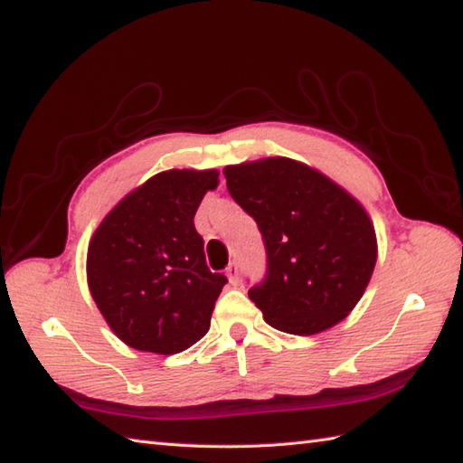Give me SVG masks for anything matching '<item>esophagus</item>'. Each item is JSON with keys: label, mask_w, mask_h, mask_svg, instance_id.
<instances>
[{"label": "esophagus", "mask_w": 463, "mask_h": 463, "mask_svg": "<svg viewBox=\"0 0 463 463\" xmlns=\"http://www.w3.org/2000/svg\"><path fill=\"white\" fill-rule=\"evenodd\" d=\"M226 277H229L231 287H239L241 279H239V267H237V262H231V264H229V269H226Z\"/></svg>", "instance_id": "esophagus-1"}]
</instances>
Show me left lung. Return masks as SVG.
Instances as JSON below:
<instances>
[{
    "label": "left lung",
    "mask_w": 463,
    "mask_h": 463,
    "mask_svg": "<svg viewBox=\"0 0 463 463\" xmlns=\"http://www.w3.org/2000/svg\"><path fill=\"white\" fill-rule=\"evenodd\" d=\"M222 173L267 249L264 280L249 290L264 320L310 336L346 318L378 259L364 206L328 176L287 156L231 165Z\"/></svg>",
    "instance_id": "obj_1"
}]
</instances>
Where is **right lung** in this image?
<instances>
[{
    "instance_id": "1",
    "label": "right lung",
    "mask_w": 463,
    "mask_h": 463,
    "mask_svg": "<svg viewBox=\"0 0 463 463\" xmlns=\"http://www.w3.org/2000/svg\"><path fill=\"white\" fill-rule=\"evenodd\" d=\"M216 184L214 169L163 171L97 226L87 250V282L127 346L176 354L209 332L226 277L206 267L194 213Z\"/></svg>"
}]
</instances>
